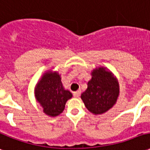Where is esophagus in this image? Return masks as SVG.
Listing matches in <instances>:
<instances>
[{
  "label": "esophagus",
  "mask_w": 150,
  "mask_h": 150,
  "mask_svg": "<svg viewBox=\"0 0 150 150\" xmlns=\"http://www.w3.org/2000/svg\"><path fill=\"white\" fill-rule=\"evenodd\" d=\"M81 93V91H75L73 93V95H74V97L75 98H79V95H80Z\"/></svg>",
  "instance_id": "1"
}]
</instances>
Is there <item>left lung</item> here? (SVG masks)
Listing matches in <instances>:
<instances>
[{"instance_id": "8db88e82", "label": "left lung", "mask_w": 150, "mask_h": 150, "mask_svg": "<svg viewBox=\"0 0 150 150\" xmlns=\"http://www.w3.org/2000/svg\"><path fill=\"white\" fill-rule=\"evenodd\" d=\"M119 95V83L110 70L104 67L91 71L87 88L81 94V99L93 115H103L115 106Z\"/></svg>"}]
</instances>
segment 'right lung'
I'll return each mask as SVG.
<instances>
[{"label": "right lung", "instance_id": "1", "mask_svg": "<svg viewBox=\"0 0 150 150\" xmlns=\"http://www.w3.org/2000/svg\"><path fill=\"white\" fill-rule=\"evenodd\" d=\"M34 93L43 112L49 117L60 115L65 108L67 101L72 98L71 93L63 86L59 72L52 70L43 74L35 85Z\"/></svg>", "mask_w": 150, "mask_h": 150}]
</instances>
